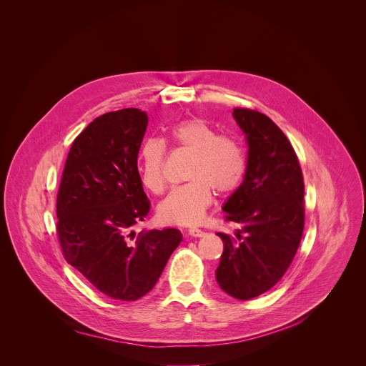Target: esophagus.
<instances>
[{
  "label": "esophagus",
  "instance_id": "1",
  "mask_svg": "<svg viewBox=\"0 0 366 366\" xmlns=\"http://www.w3.org/2000/svg\"><path fill=\"white\" fill-rule=\"evenodd\" d=\"M188 234L192 236V237H201V236H204V232L199 230V229L191 227V229H188Z\"/></svg>",
  "mask_w": 366,
  "mask_h": 366
}]
</instances>
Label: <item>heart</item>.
Instances as JSON below:
<instances>
[{
	"mask_svg": "<svg viewBox=\"0 0 366 366\" xmlns=\"http://www.w3.org/2000/svg\"><path fill=\"white\" fill-rule=\"evenodd\" d=\"M167 142L192 153L184 185L174 188L158 205V216L169 224H195L217 194H230L246 172V156L242 144L202 119H185L174 124ZM167 149L161 140H146L137 156V171L143 185L153 194L165 189Z\"/></svg>",
	"mask_w": 366,
	"mask_h": 366,
	"instance_id": "b5f03b06",
	"label": "heart"
}]
</instances>
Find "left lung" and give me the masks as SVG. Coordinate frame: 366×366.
<instances>
[{"mask_svg": "<svg viewBox=\"0 0 366 366\" xmlns=\"http://www.w3.org/2000/svg\"><path fill=\"white\" fill-rule=\"evenodd\" d=\"M246 134L247 167L242 185L224 204L226 222L240 224L224 244L216 280L237 300L271 290L287 272L304 230V178L284 132L265 114L233 109Z\"/></svg>", "mask_w": 366, "mask_h": 366, "instance_id": "left-lung-1", "label": "left lung"}]
</instances>
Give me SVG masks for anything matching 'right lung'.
<instances>
[{
    "mask_svg": "<svg viewBox=\"0 0 366 366\" xmlns=\"http://www.w3.org/2000/svg\"><path fill=\"white\" fill-rule=\"evenodd\" d=\"M147 116L123 109L97 117L74 140L56 198V232L66 262L99 292L136 301L158 282L182 234L142 230L147 199L137 154Z\"/></svg>",
    "mask_w": 366,
    "mask_h": 366,
    "instance_id": "1",
    "label": "right lung"
}]
</instances>
